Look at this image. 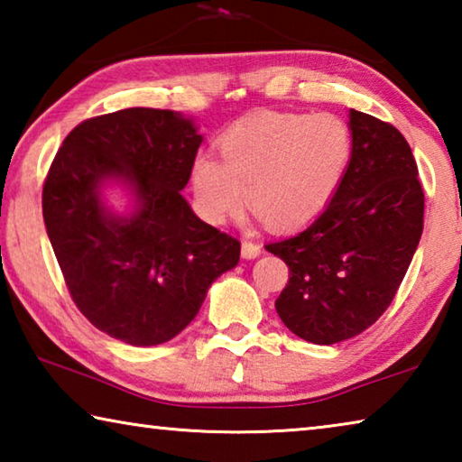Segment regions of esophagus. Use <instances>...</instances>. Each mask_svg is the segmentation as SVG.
<instances>
[{
  "label": "esophagus",
  "instance_id": "esophagus-1",
  "mask_svg": "<svg viewBox=\"0 0 462 462\" xmlns=\"http://www.w3.org/2000/svg\"><path fill=\"white\" fill-rule=\"evenodd\" d=\"M261 253H263V246L259 245V242H254V240L242 242V256H245V259H256Z\"/></svg>",
  "mask_w": 462,
  "mask_h": 462
}]
</instances>
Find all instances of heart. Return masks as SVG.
Masks as SVG:
<instances>
[{
    "label": "heart",
    "instance_id": "obj_1",
    "mask_svg": "<svg viewBox=\"0 0 462 462\" xmlns=\"http://www.w3.org/2000/svg\"><path fill=\"white\" fill-rule=\"evenodd\" d=\"M220 162L201 154L191 183L201 214L226 222L245 203L271 226H297L332 201L353 159V132L336 114H264L230 128Z\"/></svg>",
    "mask_w": 462,
    "mask_h": 462
}]
</instances>
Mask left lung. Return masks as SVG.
Masks as SVG:
<instances>
[{
  "label": "left lung",
  "instance_id": "left-lung-1",
  "mask_svg": "<svg viewBox=\"0 0 462 462\" xmlns=\"http://www.w3.org/2000/svg\"><path fill=\"white\" fill-rule=\"evenodd\" d=\"M353 159L308 228L269 242L289 267L275 308L300 338L336 344L373 326L400 289L424 230V189L408 140L350 109Z\"/></svg>",
  "mask_w": 462,
  "mask_h": 462
}]
</instances>
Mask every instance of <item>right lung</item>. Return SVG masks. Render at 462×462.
<instances>
[{
  "label": "right lung",
  "instance_id": "1",
  "mask_svg": "<svg viewBox=\"0 0 462 462\" xmlns=\"http://www.w3.org/2000/svg\"><path fill=\"white\" fill-rule=\"evenodd\" d=\"M201 140L171 109H120L69 132L46 175L42 216L69 293L97 330L132 346L175 338L238 264L240 242L181 195ZM109 182L131 191L130 215L105 206Z\"/></svg>",
  "mask_w": 462,
  "mask_h": 462
}]
</instances>
